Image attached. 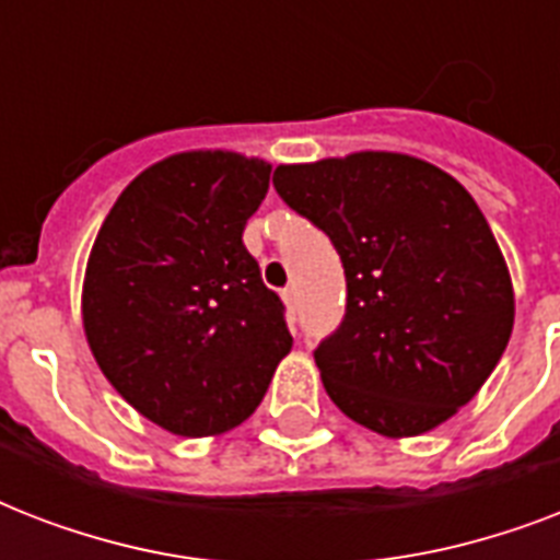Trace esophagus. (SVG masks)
I'll list each match as a JSON object with an SVG mask.
<instances>
[{
  "label": "esophagus",
  "instance_id": "34e87169",
  "mask_svg": "<svg viewBox=\"0 0 560 560\" xmlns=\"http://www.w3.org/2000/svg\"><path fill=\"white\" fill-rule=\"evenodd\" d=\"M281 299H284V305H288V311L293 314V311H296V290L284 288L281 290Z\"/></svg>",
  "mask_w": 560,
  "mask_h": 560
}]
</instances>
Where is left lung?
Wrapping results in <instances>:
<instances>
[{
    "instance_id": "obj_1",
    "label": "left lung",
    "mask_w": 560,
    "mask_h": 560,
    "mask_svg": "<svg viewBox=\"0 0 560 560\" xmlns=\"http://www.w3.org/2000/svg\"><path fill=\"white\" fill-rule=\"evenodd\" d=\"M272 186L331 237L346 316L314 351L325 392L374 433L433 430L503 358L514 290L486 214L465 188L407 153L279 165Z\"/></svg>"
}]
</instances>
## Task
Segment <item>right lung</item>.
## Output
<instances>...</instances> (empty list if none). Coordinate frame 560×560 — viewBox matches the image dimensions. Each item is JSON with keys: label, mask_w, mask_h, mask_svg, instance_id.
<instances>
[{"label": "right lung", "mask_w": 560, "mask_h": 560, "mask_svg": "<svg viewBox=\"0 0 560 560\" xmlns=\"http://www.w3.org/2000/svg\"><path fill=\"white\" fill-rule=\"evenodd\" d=\"M270 165L177 153L109 209L83 279V331L121 398L168 433L200 439L253 416L293 346L244 226Z\"/></svg>", "instance_id": "obj_1"}]
</instances>
